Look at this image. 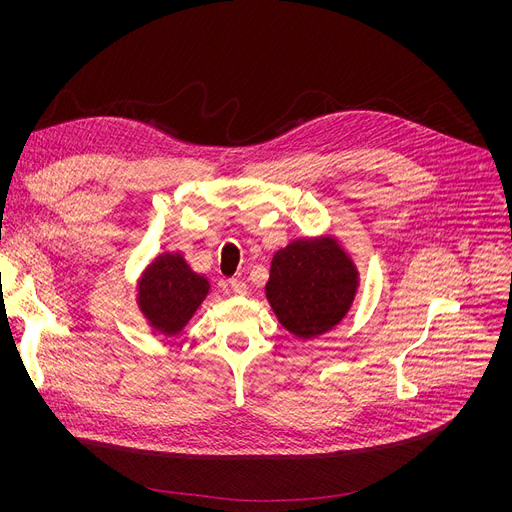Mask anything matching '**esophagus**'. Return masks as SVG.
<instances>
[{
  "mask_svg": "<svg viewBox=\"0 0 512 512\" xmlns=\"http://www.w3.org/2000/svg\"><path fill=\"white\" fill-rule=\"evenodd\" d=\"M230 288H232L236 294H247V284L242 282V280L232 278V280H230Z\"/></svg>",
  "mask_w": 512,
  "mask_h": 512,
  "instance_id": "obj_1",
  "label": "esophagus"
}]
</instances>
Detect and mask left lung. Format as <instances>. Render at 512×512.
Masks as SVG:
<instances>
[{"label": "left lung", "mask_w": 512, "mask_h": 512, "mask_svg": "<svg viewBox=\"0 0 512 512\" xmlns=\"http://www.w3.org/2000/svg\"><path fill=\"white\" fill-rule=\"evenodd\" d=\"M359 272L332 236L299 238L272 259L265 284L280 324L297 338H315L338 326L351 309Z\"/></svg>", "instance_id": "8db88e82"}]
</instances>
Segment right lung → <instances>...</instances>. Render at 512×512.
Wrapping results in <instances>:
<instances>
[{
	"instance_id": "right-lung-1",
	"label": "right lung",
	"mask_w": 512,
	"mask_h": 512,
	"mask_svg": "<svg viewBox=\"0 0 512 512\" xmlns=\"http://www.w3.org/2000/svg\"><path fill=\"white\" fill-rule=\"evenodd\" d=\"M209 292L207 278L195 274L180 253H161L139 280L137 303L155 332L176 336Z\"/></svg>"
}]
</instances>
